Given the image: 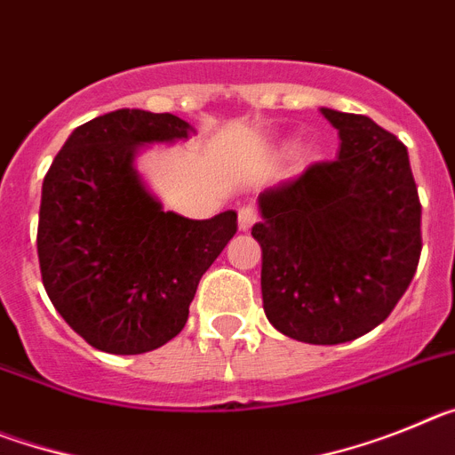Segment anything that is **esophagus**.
I'll return each mask as SVG.
<instances>
[{
    "mask_svg": "<svg viewBox=\"0 0 455 455\" xmlns=\"http://www.w3.org/2000/svg\"><path fill=\"white\" fill-rule=\"evenodd\" d=\"M257 220V214L255 209L252 207H241L239 209V230L248 232L252 228V223Z\"/></svg>",
    "mask_w": 455,
    "mask_h": 455,
    "instance_id": "1",
    "label": "esophagus"
}]
</instances>
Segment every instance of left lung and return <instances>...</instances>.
<instances>
[{"label": "left lung", "mask_w": 455, "mask_h": 455, "mask_svg": "<svg viewBox=\"0 0 455 455\" xmlns=\"http://www.w3.org/2000/svg\"><path fill=\"white\" fill-rule=\"evenodd\" d=\"M339 155L259 193L262 300L273 328L344 344L383 323L421 255V204L408 150L367 116L321 108Z\"/></svg>", "instance_id": "obj_1"}]
</instances>
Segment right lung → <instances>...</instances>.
I'll list each match as a JSON object with an SVG mask.
<instances>
[{"label": "right lung", "mask_w": 455, "mask_h": 455, "mask_svg": "<svg viewBox=\"0 0 455 455\" xmlns=\"http://www.w3.org/2000/svg\"><path fill=\"white\" fill-rule=\"evenodd\" d=\"M188 134L178 116L118 108L79 124L47 171L40 275L56 312L98 351L139 355L180 335L200 277L235 236V212H164L136 172L140 148Z\"/></svg>", "instance_id": "right-lung-1"}]
</instances>
